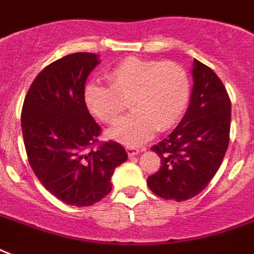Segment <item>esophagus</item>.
Segmentation results:
<instances>
[{"mask_svg": "<svg viewBox=\"0 0 254 254\" xmlns=\"http://www.w3.org/2000/svg\"><path fill=\"white\" fill-rule=\"evenodd\" d=\"M127 151L129 157H134L139 153V149H137L135 146H127Z\"/></svg>", "mask_w": 254, "mask_h": 254, "instance_id": "34e87169", "label": "esophagus"}]
</instances>
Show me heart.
Instances as JSON below:
<instances>
[{
  "label": "heart",
  "instance_id": "heart-1",
  "mask_svg": "<svg viewBox=\"0 0 254 254\" xmlns=\"http://www.w3.org/2000/svg\"><path fill=\"white\" fill-rule=\"evenodd\" d=\"M111 85L92 81L84 89L88 109L105 124H116L130 100L134 112L111 130L120 142L133 146L145 142L155 130L174 127L190 99V79L175 62L129 57L108 73Z\"/></svg>",
  "mask_w": 254,
  "mask_h": 254
}]
</instances>
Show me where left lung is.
Masks as SVG:
<instances>
[{"instance_id": "8db88e82", "label": "left lung", "mask_w": 254, "mask_h": 254, "mask_svg": "<svg viewBox=\"0 0 254 254\" xmlns=\"http://www.w3.org/2000/svg\"><path fill=\"white\" fill-rule=\"evenodd\" d=\"M186 115L154 146L161 167L147 178L149 189L166 200L191 199L208 186L228 149L231 100L216 73L199 61Z\"/></svg>"}]
</instances>
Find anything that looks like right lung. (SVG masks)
Masks as SVG:
<instances>
[{
    "instance_id": "add662e5",
    "label": "right lung",
    "mask_w": 254,
    "mask_h": 254,
    "mask_svg": "<svg viewBox=\"0 0 254 254\" xmlns=\"http://www.w3.org/2000/svg\"><path fill=\"white\" fill-rule=\"evenodd\" d=\"M99 63L92 53L58 59L34 79L22 107V134L34 174L54 196L76 207L107 196L115 169L127 159L115 141L88 150L99 142L101 127L88 112L84 85Z\"/></svg>"
}]
</instances>
